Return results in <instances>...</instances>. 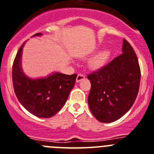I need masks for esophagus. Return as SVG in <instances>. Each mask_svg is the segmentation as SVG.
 <instances>
[{
    "label": "esophagus",
    "mask_w": 154,
    "mask_h": 154,
    "mask_svg": "<svg viewBox=\"0 0 154 154\" xmlns=\"http://www.w3.org/2000/svg\"><path fill=\"white\" fill-rule=\"evenodd\" d=\"M85 78V76L84 75V74H82V73H79L78 75H77V82H80L81 81H82V80H84V79Z\"/></svg>",
    "instance_id": "esophagus-1"
}]
</instances>
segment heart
<instances>
[{
    "mask_svg": "<svg viewBox=\"0 0 154 154\" xmlns=\"http://www.w3.org/2000/svg\"><path fill=\"white\" fill-rule=\"evenodd\" d=\"M110 54L108 51H103L98 53L96 57H94L90 62V66L92 69H99L105 66L109 60Z\"/></svg>",
    "mask_w": 154,
    "mask_h": 154,
    "instance_id": "b5f03b06",
    "label": "heart"
}]
</instances>
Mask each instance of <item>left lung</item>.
<instances>
[{
  "label": "left lung",
  "instance_id": "obj_1",
  "mask_svg": "<svg viewBox=\"0 0 154 154\" xmlns=\"http://www.w3.org/2000/svg\"><path fill=\"white\" fill-rule=\"evenodd\" d=\"M140 77L136 53L124 38L122 53L88 75L91 85L88 105L93 116L105 123L123 116L137 97Z\"/></svg>",
  "mask_w": 154,
  "mask_h": 154
}]
</instances>
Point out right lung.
Segmentation results:
<instances>
[{"instance_id":"obj_1","label":"right lung","mask_w":154,"mask_h":154,"mask_svg":"<svg viewBox=\"0 0 154 154\" xmlns=\"http://www.w3.org/2000/svg\"><path fill=\"white\" fill-rule=\"evenodd\" d=\"M36 33L33 36L41 35ZM24 42L18 49L12 66L14 91L18 101L26 110L39 118L55 116L66 103L75 84L77 74L54 73L45 78L31 79L21 69Z\"/></svg>"}]
</instances>
